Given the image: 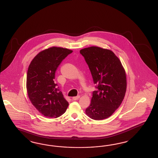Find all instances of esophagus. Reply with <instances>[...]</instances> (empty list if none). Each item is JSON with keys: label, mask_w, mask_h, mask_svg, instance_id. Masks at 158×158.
I'll use <instances>...</instances> for the list:
<instances>
[{"label": "esophagus", "mask_w": 158, "mask_h": 158, "mask_svg": "<svg viewBox=\"0 0 158 158\" xmlns=\"http://www.w3.org/2000/svg\"><path fill=\"white\" fill-rule=\"evenodd\" d=\"M79 98H80V96H75V97H73L72 98V100H78Z\"/></svg>", "instance_id": "34e87169"}]
</instances>
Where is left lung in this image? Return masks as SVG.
Listing matches in <instances>:
<instances>
[{
  "label": "left lung",
  "mask_w": 158,
  "mask_h": 158,
  "mask_svg": "<svg viewBox=\"0 0 158 158\" xmlns=\"http://www.w3.org/2000/svg\"><path fill=\"white\" fill-rule=\"evenodd\" d=\"M80 53L87 63L96 89L86 114L93 120L107 118L119 107L125 96V71L118 57L109 49L90 47L81 49Z\"/></svg>",
  "instance_id": "1"
}]
</instances>
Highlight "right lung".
Instances as JSON below:
<instances>
[{"mask_svg":"<svg viewBox=\"0 0 158 158\" xmlns=\"http://www.w3.org/2000/svg\"><path fill=\"white\" fill-rule=\"evenodd\" d=\"M72 51L53 47L37 55L28 68L26 87L28 96L38 111L47 117L64 114L69 103L64 98L55 75L58 66Z\"/></svg>","mask_w":158,"mask_h":158,"instance_id":"right-lung-1","label":"right lung"}]
</instances>
